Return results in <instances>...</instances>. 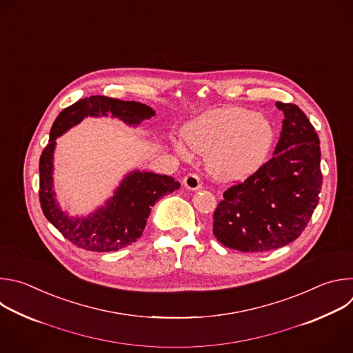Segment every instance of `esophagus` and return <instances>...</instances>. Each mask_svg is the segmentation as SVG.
Listing matches in <instances>:
<instances>
[{"instance_id": "esophagus-1", "label": "esophagus", "mask_w": 353, "mask_h": 353, "mask_svg": "<svg viewBox=\"0 0 353 353\" xmlns=\"http://www.w3.org/2000/svg\"><path fill=\"white\" fill-rule=\"evenodd\" d=\"M183 186L189 190H197L201 188V181L197 174H189L183 178Z\"/></svg>"}]
</instances>
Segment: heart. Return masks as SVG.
Listing matches in <instances>:
<instances>
[{"label": "heart", "mask_w": 353, "mask_h": 353, "mask_svg": "<svg viewBox=\"0 0 353 353\" xmlns=\"http://www.w3.org/2000/svg\"><path fill=\"white\" fill-rule=\"evenodd\" d=\"M182 134L193 152L208 154L207 170L220 182H236L252 175L274 142L271 122L243 107L210 110L188 122ZM175 149L188 157L181 145Z\"/></svg>", "instance_id": "1"}]
</instances>
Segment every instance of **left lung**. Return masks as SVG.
<instances>
[{
	"label": "left lung",
	"mask_w": 353,
	"mask_h": 353,
	"mask_svg": "<svg viewBox=\"0 0 353 353\" xmlns=\"http://www.w3.org/2000/svg\"><path fill=\"white\" fill-rule=\"evenodd\" d=\"M284 112L274 156L245 181L230 186L213 216L220 243L245 253L283 248L305 231L320 199V140L305 112L275 103Z\"/></svg>",
	"instance_id": "obj_1"
}]
</instances>
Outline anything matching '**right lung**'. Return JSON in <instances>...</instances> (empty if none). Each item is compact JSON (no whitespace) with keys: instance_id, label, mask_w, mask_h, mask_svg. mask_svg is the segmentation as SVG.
I'll return each mask as SVG.
<instances>
[{"instance_id":"1","label":"right lung","mask_w":353,"mask_h":353,"mask_svg":"<svg viewBox=\"0 0 353 353\" xmlns=\"http://www.w3.org/2000/svg\"><path fill=\"white\" fill-rule=\"evenodd\" d=\"M154 110L136 101H122L107 96H90L66 107L54 121L48 145L40 163V204L46 219L78 248L92 252H114L136 242L143 234L152 207L159 199L179 189L172 176L133 171L128 174L107 200L105 205L88 217H69L59 208L52 190V156L55 139L85 117L111 115L128 125H139L154 117Z\"/></svg>"}]
</instances>
